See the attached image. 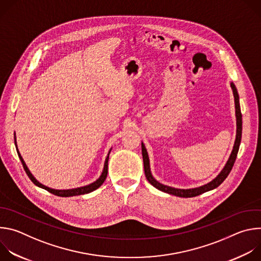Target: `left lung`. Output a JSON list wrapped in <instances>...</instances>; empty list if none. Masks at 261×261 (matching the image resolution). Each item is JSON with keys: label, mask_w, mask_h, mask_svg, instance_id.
I'll return each mask as SVG.
<instances>
[{"label": "left lung", "mask_w": 261, "mask_h": 261, "mask_svg": "<svg viewBox=\"0 0 261 261\" xmlns=\"http://www.w3.org/2000/svg\"><path fill=\"white\" fill-rule=\"evenodd\" d=\"M230 87L232 89L233 92V97H234V104H236V117H237V137H236V141H234V145H233V150L231 152V155L226 163V165L224 166V168L222 169V171L218 174V176L216 178H214L212 181L201 186V187L198 188H194V189H176V188H172L169 187V186H165L161 182H159L158 180H156L152 173H151V168H150V160H148V156H147V152L146 148L144 146V144L141 142V153H142V158H143V166H144V174L146 179L148 180L152 186H154L155 188H157L158 190L171 194V195H175L178 197H195L198 196L204 192L211 191L215 188H217L218 186H220L224 179L228 176L229 172L232 169V166L236 162L237 156H238V152L240 148V143H241V139H242V113H241V107H240V101H239V94L237 91L236 86L233 85V83L230 84Z\"/></svg>", "instance_id": "left-lung-1"}]
</instances>
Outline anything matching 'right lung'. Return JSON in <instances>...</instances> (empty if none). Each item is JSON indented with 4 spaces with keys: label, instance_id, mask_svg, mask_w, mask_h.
I'll return each mask as SVG.
<instances>
[{
    "label": "right lung",
    "instance_id": "obj_1",
    "mask_svg": "<svg viewBox=\"0 0 261 261\" xmlns=\"http://www.w3.org/2000/svg\"><path fill=\"white\" fill-rule=\"evenodd\" d=\"M15 143H16V140H15ZM16 147H17V146H16ZM16 150H17V148H16ZM109 153H110V151H109ZM109 153H108V156H107V157H106V159H105V163H104V168H103L102 174L100 175V177H99L96 181H94V182H92V184H90V185H88V186H85V187H81V188H76V189L56 190V189H51V188L46 187V186L42 185L41 182H39L38 180H37V179L33 176V174L30 172V170H29L28 166L25 165V163H24V161H23L22 157L20 156V154H19V152H18V150H17L18 157H19V159H20V161H21V163H22L23 169H24L25 173L28 174V176L30 177V179H31V180H32L36 186H38V187H40V188H42V189H45V190H46V191H48L49 193L55 194V195H57V196H61V197H69V196H75V195L87 194V193H90V192H92V191H94V190L98 189V188L100 187V186L104 182V180H105V178H106V176H107V172H108V158H109Z\"/></svg>",
    "mask_w": 261,
    "mask_h": 261
}]
</instances>
